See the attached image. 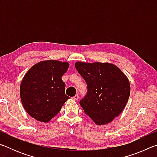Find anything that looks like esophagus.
Returning a JSON list of instances; mask_svg holds the SVG:
<instances>
[{
  "mask_svg": "<svg viewBox=\"0 0 157 157\" xmlns=\"http://www.w3.org/2000/svg\"><path fill=\"white\" fill-rule=\"evenodd\" d=\"M73 100H78L79 99V95H75V96H73Z\"/></svg>",
  "mask_w": 157,
  "mask_h": 157,
  "instance_id": "1",
  "label": "esophagus"
}]
</instances>
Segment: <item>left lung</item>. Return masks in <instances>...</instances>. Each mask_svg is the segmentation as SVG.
<instances>
[{"label":"left lung","instance_id":"left-lung-1","mask_svg":"<svg viewBox=\"0 0 157 157\" xmlns=\"http://www.w3.org/2000/svg\"><path fill=\"white\" fill-rule=\"evenodd\" d=\"M75 66L87 84V94L79 101L84 113L98 125L109 123L127 105L128 79L112 63L79 62Z\"/></svg>","mask_w":157,"mask_h":157}]
</instances>
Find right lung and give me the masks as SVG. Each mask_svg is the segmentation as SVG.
Segmentation results:
<instances>
[{"instance_id": "obj_1", "label": "right lung", "mask_w": 157, "mask_h": 157, "mask_svg": "<svg viewBox=\"0 0 157 157\" xmlns=\"http://www.w3.org/2000/svg\"><path fill=\"white\" fill-rule=\"evenodd\" d=\"M68 62L42 61L25 74L20 86V96L25 110L36 121L48 123L59 112L69 97L62 77Z\"/></svg>"}]
</instances>
